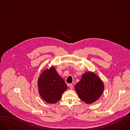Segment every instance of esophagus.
I'll return each instance as SVG.
<instances>
[{"label":"esophagus","mask_w":130,"mask_h":130,"mask_svg":"<svg viewBox=\"0 0 130 130\" xmlns=\"http://www.w3.org/2000/svg\"><path fill=\"white\" fill-rule=\"evenodd\" d=\"M69 86L70 89H73V85H72V84H69Z\"/></svg>","instance_id":"1"}]
</instances>
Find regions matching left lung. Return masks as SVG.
<instances>
[{"label":"left lung","instance_id":"1","mask_svg":"<svg viewBox=\"0 0 130 130\" xmlns=\"http://www.w3.org/2000/svg\"><path fill=\"white\" fill-rule=\"evenodd\" d=\"M79 98L87 104L96 101L101 96L104 86L102 81L92 72H86L75 85Z\"/></svg>","mask_w":130,"mask_h":130}]
</instances>
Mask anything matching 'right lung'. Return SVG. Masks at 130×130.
<instances>
[{"mask_svg":"<svg viewBox=\"0 0 130 130\" xmlns=\"http://www.w3.org/2000/svg\"><path fill=\"white\" fill-rule=\"evenodd\" d=\"M38 86L42 98L51 104L59 101L67 88L64 80L59 75L53 66L43 71L38 79Z\"/></svg>","mask_w":130,"mask_h":130,"instance_id":"obj_1","label":"right lung"}]
</instances>
